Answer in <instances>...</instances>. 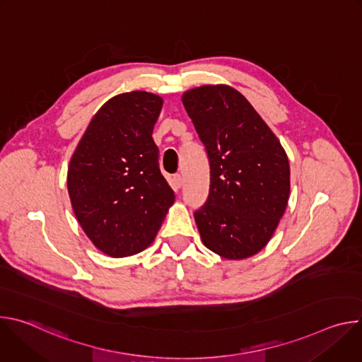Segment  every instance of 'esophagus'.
I'll use <instances>...</instances> for the list:
<instances>
[{
	"label": "esophagus",
	"instance_id": "esophagus-1",
	"mask_svg": "<svg viewBox=\"0 0 362 362\" xmlns=\"http://www.w3.org/2000/svg\"><path fill=\"white\" fill-rule=\"evenodd\" d=\"M172 187L175 189V190H179L180 187H182V183H183V179H182V176L179 175V173H176V175H173L172 176Z\"/></svg>",
	"mask_w": 362,
	"mask_h": 362
}]
</instances>
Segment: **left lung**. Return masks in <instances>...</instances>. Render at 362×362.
<instances>
[{"mask_svg":"<svg viewBox=\"0 0 362 362\" xmlns=\"http://www.w3.org/2000/svg\"><path fill=\"white\" fill-rule=\"evenodd\" d=\"M208 153L209 196L194 212L204 246L243 259L272 238L289 199V162L278 137L235 88L202 86L182 95Z\"/></svg>","mask_w":362,"mask_h":362,"instance_id":"1","label":"left lung"}]
</instances>
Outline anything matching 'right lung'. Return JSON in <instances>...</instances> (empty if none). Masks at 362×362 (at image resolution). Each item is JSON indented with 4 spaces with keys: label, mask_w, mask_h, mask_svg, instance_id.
<instances>
[{
    "label": "right lung",
    "mask_w": 362,
    "mask_h": 362,
    "mask_svg": "<svg viewBox=\"0 0 362 362\" xmlns=\"http://www.w3.org/2000/svg\"><path fill=\"white\" fill-rule=\"evenodd\" d=\"M162 97L130 91L91 119L71 156L67 187L74 215L97 249L124 257L156 238L175 202L151 133Z\"/></svg>",
    "instance_id": "right-lung-1"
}]
</instances>
